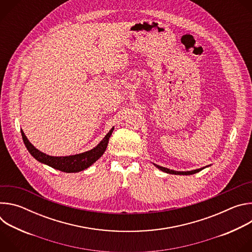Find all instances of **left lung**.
Wrapping results in <instances>:
<instances>
[{
    "label": "left lung",
    "instance_id": "left-lung-1",
    "mask_svg": "<svg viewBox=\"0 0 252 252\" xmlns=\"http://www.w3.org/2000/svg\"><path fill=\"white\" fill-rule=\"evenodd\" d=\"M154 165L157 166L159 170H161V171H163V172H166V173H169V174H176V175H177V174H178V175H190V174H194V173H196V172L202 170L203 168L210 166V165H206V166H203V167H201V168H197V169H193V170H189V171H177V170L169 169V168H167V167L160 166V165L156 164V163H154Z\"/></svg>",
    "mask_w": 252,
    "mask_h": 252
}]
</instances>
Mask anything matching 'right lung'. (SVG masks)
Listing matches in <instances>:
<instances>
[{
    "mask_svg": "<svg viewBox=\"0 0 252 252\" xmlns=\"http://www.w3.org/2000/svg\"><path fill=\"white\" fill-rule=\"evenodd\" d=\"M114 129L115 126H113L111 130L98 142V145L91 151L65 157H53L40 152L30 142L23 129H21V133L27 150L38 161L63 172H79L90 167L103 155Z\"/></svg>",
    "mask_w": 252,
    "mask_h": 252,
    "instance_id": "right-lung-1",
    "label": "right lung"
}]
</instances>
